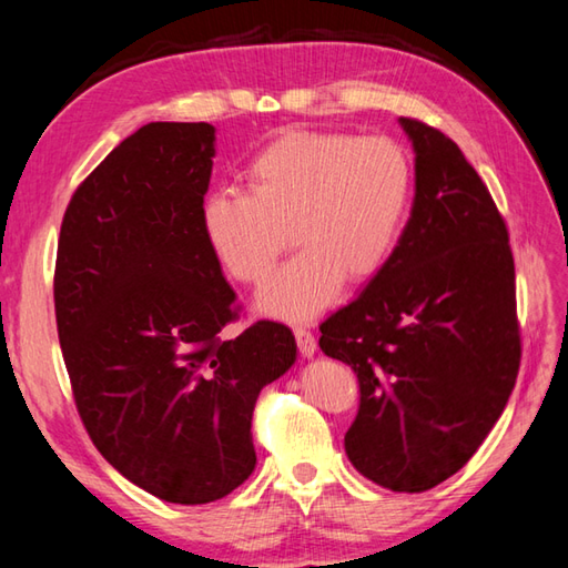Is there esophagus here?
I'll use <instances>...</instances> for the list:
<instances>
[{"label": "esophagus", "instance_id": "esophagus-1", "mask_svg": "<svg viewBox=\"0 0 568 568\" xmlns=\"http://www.w3.org/2000/svg\"><path fill=\"white\" fill-rule=\"evenodd\" d=\"M295 342H297V348H300V354H303V356L310 358V356L317 354V339L307 327H295Z\"/></svg>", "mask_w": 568, "mask_h": 568}]
</instances>
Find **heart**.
Segmentation results:
<instances>
[{
    "mask_svg": "<svg viewBox=\"0 0 568 568\" xmlns=\"http://www.w3.org/2000/svg\"><path fill=\"white\" fill-rule=\"evenodd\" d=\"M248 190L220 187L202 202V232L224 268L263 281L293 244L305 248L261 287L277 317H312L346 281H364L388 261L413 190L400 143L336 131H287L246 168ZM294 232H290V226Z\"/></svg>",
    "mask_w": 568,
    "mask_h": 568,
    "instance_id": "heart-1",
    "label": "heart"
}]
</instances>
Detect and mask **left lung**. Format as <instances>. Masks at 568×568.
Listing matches in <instances>:
<instances>
[{"label":"left lung","mask_w":568,"mask_h":568,"mask_svg":"<svg viewBox=\"0 0 568 568\" xmlns=\"http://www.w3.org/2000/svg\"><path fill=\"white\" fill-rule=\"evenodd\" d=\"M400 126L415 149L413 212L364 293L320 324V348L358 378L348 462L383 488L422 493L484 444L523 342L508 226L486 183L439 129Z\"/></svg>","instance_id":"1"}]
</instances>
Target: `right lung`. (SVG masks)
Returning a JSON list of instances; mask_svg holds the SVG:
<instances>
[{
    "label": "right lung",
    "instance_id": "add662e5",
    "mask_svg": "<svg viewBox=\"0 0 568 568\" xmlns=\"http://www.w3.org/2000/svg\"><path fill=\"white\" fill-rule=\"evenodd\" d=\"M214 126L151 122L72 192L53 277L58 339L92 444L151 496L202 505L251 476L263 385L295 364L281 322L234 339L236 295L202 232Z\"/></svg>",
    "mask_w": 568,
    "mask_h": 568
}]
</instances>
